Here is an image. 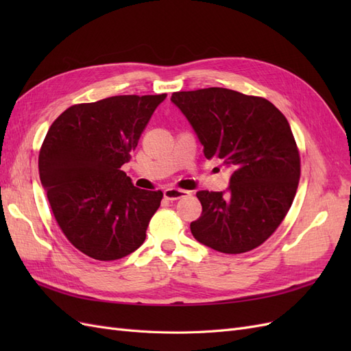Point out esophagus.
Instances as JSON below:
<instances>
[{
	"instance_id": "1",
	"label": "esophagus",
	"mask_w": 351,
	"mask_h": 351,
	"mask_svg": "<svg viewBox=\"0 0 351 351\" xmlns=\"http://www.w3.org/2000/svg\"><path fill=\"white\" fill-rule=\"evenodd\" d=\"M187 195H189V192H186V190H180L176 187H169V189L164 190V197L168 200H177V199H182Z\"/></svg>"
}]
</instances>
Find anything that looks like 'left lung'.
<instances>
[{
  "mask_svg": "<svg viewBox=\"0 0 351 351\" xmlns=\"http://www.w3.org/2000/svg\"><path fill=\"white\" fill-rule=\"evenodd\" d=\"M171 102L195 130L208 159L232 169L226 192L202 190L193 237L221 253L249 252L271 237L289 212L300 178L290 124L269 101L231 89L176 92Z\"/></svg>",
  "mask_w": 351,
  "mask_h": 351,
  "instance_id": "1",
  "label": "left lung"
}]
</instances>
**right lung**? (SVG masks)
<instances>
[{"label": "right lung", "instance_id": "right-lung-1", "mask_svg": "<svg viewBox=\"0 0 351 351\" xmlns=\"http://www.w3.org/2000/svg\"><path fill=\"white\" fill-rule=\"evenodd\" d=\"M162 95H120L67 108L39 152V177L61 231L97 261L139 249L162 192L134 187L121 171Z\"/></svg>", "mask_w": 351, "mask_h": 351}]
</instances>
